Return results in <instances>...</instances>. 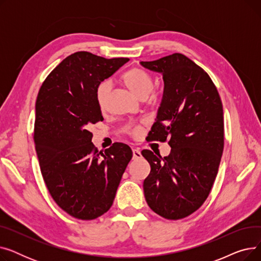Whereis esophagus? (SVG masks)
Masks as SVG:
<instances>
[{
    "label": "esophagus",
    "mask_w": 261,
    "mask_h": 261,
    "mask_svg": "<svg viewBox=\"0 0 261 261\" xmlns=\"http://www.w3.org/2000/svg\"><path fill=\"white\" fill-rule=\"evenodd\" d=\"M132 152H133V159L134 160H139V159L142 158V153H141L140 149H133Z\"/></svg>",
    "instance_id": "obj_1"
}]
</instances>
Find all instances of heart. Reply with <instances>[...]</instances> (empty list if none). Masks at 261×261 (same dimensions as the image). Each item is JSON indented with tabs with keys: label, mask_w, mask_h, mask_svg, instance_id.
Here are the masks:
<instances>
[{
	"label": "heart",
	"mask_w": 261,
	"mask_h": 261,
	"mask_svg": "<svg viewBox=\"0 0 261 261\" xmlns=\"http://www.w3.org/2000/svg\"><path fill=\"white\" fill-rule=\"evenodd\" d=\"M122 81L125 82V85L130 89V91L140 98L147 97L153 89L152 77L146 71L139 67H134L127 71L122 75ZM110 89H111V84L107 80L100 82L98 87L96 88L95 98L98 108L101 111H103L106 109ZM142 125L143 123H140V125L136 126H131L127 129V132L131 136H133V138H140L142 134Z\"/></svg>",
	"instance_id": "b5f03b06"
}]
</instances>
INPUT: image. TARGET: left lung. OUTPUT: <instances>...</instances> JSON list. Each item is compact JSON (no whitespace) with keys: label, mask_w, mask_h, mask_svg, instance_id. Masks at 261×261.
<instances>
[{"label":"left lung","mask_w":261,"mask_h":261,"mask_svg":"<svg viewBox=\"0 0 261 261\" xmlns=\"http://www.w3.org/2000/svg\"><path fill=\"white\" fill-rule=\"evenodd\" d=\"M141 64L164 80L162 102L148 138L168 139L171 147L164 158L150 150L142 152L151 167L144 194L154 213L179 220L200 208L214 185L224 147L222 102L208 74L182 54Z\"/></svg>","instance_id":"obj_1"}]
</instances>
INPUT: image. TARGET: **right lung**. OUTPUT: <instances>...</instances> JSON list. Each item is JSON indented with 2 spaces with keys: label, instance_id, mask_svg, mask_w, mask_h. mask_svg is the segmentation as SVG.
I'll use <instances>...</instances> for the list:
<instances>
[{
  "label": "right lung",
  "instance_id": "1",
  "mask_svg": "<svg viewBox=\"0 0 261 261\" xmlns=\"http://www.w3.org/2000/svg\"><path fill=\"white\" fill-rule=\"evenodd\" d=\"M128 61L74 53L54 68L38 93L34 141L41 173L58 206L81 220H93L112 206L132 159L131 148L122 143L98 151L89 131L103 120L96 88Z\"/></svg>",
  "mask_w": 261,
  "mask_h": 261
}]
</instances>
